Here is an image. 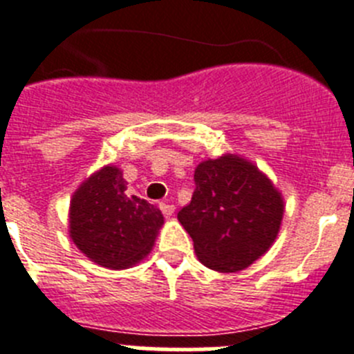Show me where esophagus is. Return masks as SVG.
Returning <instances> with one entry per match:
<instances>
[{
  "label": "esophagus",
  "instance_id": "1",
  "mask_svg": "<svg viewBox=\"0 0 354 354\" xmlns=\"http://www.w3.org/2000/svg\"><path fill=\"white\" fill-rule=\"evenodd\" d=\"M159 209H161V212L167 216V218H170V216L175 212V205L165 204V202H162V204H159Z\"/></svg>",
  "mask_w": 354,
  "mask_h": 354
}]
</instances>
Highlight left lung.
I'll return each mask as SVG.
<instances>
[{
	"instance_id": "obj_1",
	"label": "left lung",
	"mask_w": 354,
	"mask_h": 354,
	"mask_svg": "<svg viewBox=\"0 0 354 354\" xmlns=\"http://www.w3.org/2000/svg\"><path fill=\"white\" fill-rule=\"evenodd\" d=\"M177 218L192 236L202 264L236 273L273 245L283 218V200L253 162L225 154L196 167L192 202Z\"/></svg>"
}]
</instances>
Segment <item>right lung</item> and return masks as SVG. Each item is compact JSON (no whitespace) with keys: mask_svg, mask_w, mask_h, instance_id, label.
I'll return each instance as SVG.
<instances>
[{"mask_svg":"<svg viewBox=\"0 0 354 354\" xmlns=\"http://www.w3.org/2000/svg\"><path fill=\"white\" fill-rule=\"evenodd\" d=\"M120 168L109 165L84 180L71 200L68 234L95 264L120 270L154 246L162 214L147 200L127 195Z\"/></svg>","mask_w":354,"mask_h":354,"instance_id":"1","label":"right lung"}]
</instances>
